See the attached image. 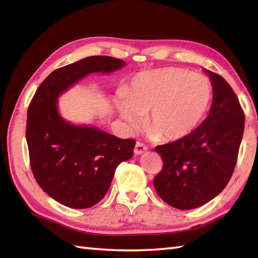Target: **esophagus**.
Returning a JSON list of instances; mask_svg holds the SVG:
<instances>
[{
  "instance_id": "esophagus-1",
  "label": "esophagus",
  "mask_w": 258,
  "mask_h": 258,
  "mask_svg": "<svg viewBox=\"0 0 258 258\" xmlns=\"http://www.w3.org/2000/svg\"><path fill=\"white\" fill-rule=\"evenodd\" d=\"M145 151H147V146L144 145L143 143H141V142H138L135 145V149H134V153L136 155H140L142 153H144Z\"/></svg>"
}]
</instances>
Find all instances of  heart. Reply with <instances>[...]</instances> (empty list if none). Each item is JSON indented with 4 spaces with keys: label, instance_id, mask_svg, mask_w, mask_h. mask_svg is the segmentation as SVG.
Segmentation results:
<instances>
[{
    "label": "heart",
    "instance_id": "heart-1",
    "mask_svg": "<svg viewBox=\"0 0 258 258\" xmlns=\"http://www.w3.org/2000/svg\"><path fill=\"white\" fill-rule=\"evenodd\" d=\"M212 89L203 75L167 68L136 75L119 92L116 106L131 127L141 124L157 141H177L200 125L210 107Z\"/></svg>",
    "mask_w": 258,
    "mask_h": 258
}]
</instances>
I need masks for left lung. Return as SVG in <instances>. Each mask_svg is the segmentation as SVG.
<instances>
[{
  "label": "left lung",
  "mask_w": 258,
  "mask_h": 258,
  "mask_svg": "<svg viewBox=\"0 0 258 258\" xmlns=\"http://www.w3.org/2000/svg\"><path fill=\"white\" fill-rule=\"evenodd\" d=\"M205 72L213 86L208 116L189 135L155 147L163 158L153 180L155 190L178 210L203 206L226 187L244 133L245 115L231 85L221 75Z\"/></svg>",
  "instance_id": "obj_1"
}]
</instances>
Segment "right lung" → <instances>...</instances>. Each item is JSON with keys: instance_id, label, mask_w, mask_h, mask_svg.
Here are the masks:
<instances>
[{"instance_id": "add662e5", "label": "right lung", "mask_w": 258, "mask_h": 258, "mask_svg": "<svg viewBox=\"0 0 258 258\" xmlns=\"http://www.w3.org/2000/svg\"><path fill=\"white\" fill-rule=\"evenodd\" d=\"M124 65L122 59L102 55L53 71L27 108L25 135L33 175L40 187L62 205L89 208L97 204L118 164L133 156L135 141L67 122L57 111V98L87 74L111 73Z\"/></svg>"}]
</instances>
